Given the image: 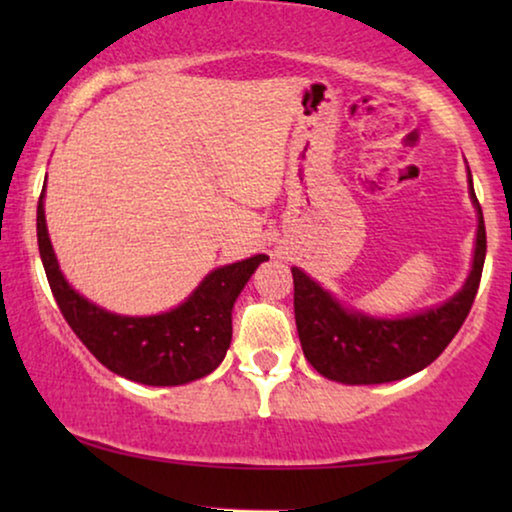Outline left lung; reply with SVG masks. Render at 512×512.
Returning a JSON list of instances; mask_svg holds the SVG:
<instances>
[{"label": "left lung", "instance_id": "1", "mask_svg": "<svg viewBox=\"0 0 512 512\" xmlns=\"http://www.w3.org/2000/svg\"><path fill=\"white\" fill-rule=\"evenodd\" d=\"M468 193L478 212L473 265L464 286L443 305L384 319L349 310L300 268L293 272V312L305 359L319 375L342 384H382L424 370L443 354L464 324L478 293L487 254L485 219L475 198L471 170Z\"/></svg>", "mask_w": 512, "mask_h": 512}]
</instances>
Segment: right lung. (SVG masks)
Segmentation results:
<instances>
[{
	"instance_id": "right-lung-1",
	"label": "right lung",
	"mask_w": 512,
	"mask_h": 512,
	"mask_svg": "<svg viewBox=\"0 0 512 512\" xmlns=\"http://www.w3.org/2000/svg\"><path fill=\"white\" fill-rule=\"evenodd\" d=\"M46 186L37 205V240L48 284L62 317L102 366L149 387H177L219 368L233 338V305L258 265L256 254L209 272L184 303L151 317H123L74 291L55 258L44 214Z\"/></svg>"
}]
</instances>
